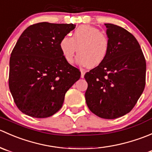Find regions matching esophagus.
<instances>
[{"label":"esophagus","instance_id":"1","mask_svg":"<svg viewBox=\"0 0 152 152\" xmlns=\"http://www.w3.org/2000/svg\"><path fill=\"white\" fill-rule=\"evenodd\" d=\"M85 71H84V70H81V78H84V76H85Z\"/></svg>","mask_w":152,"mask_h":152}]
</instances>
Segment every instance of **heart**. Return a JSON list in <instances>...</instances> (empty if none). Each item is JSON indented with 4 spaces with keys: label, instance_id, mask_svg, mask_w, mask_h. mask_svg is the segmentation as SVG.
<instances>
[{
    "label": "heart",
    "instance_id": "1",
    "mask_svg": "<svg viewBox=\"0 0 152 152\" xmlns=\"http://www.w3.org/2000/svg\"><path fill=\"white\" fill-rule=\"evenodd\" d=\"M59 48L65 60L71 63L77 53V63L95 67L103 63L110 48V39L96 27L82 25L72 33L71 37L65 36L59 42Z\"/></svg>",
    "mask_w": 152,
    "mask_h": 152
}]
</instances>
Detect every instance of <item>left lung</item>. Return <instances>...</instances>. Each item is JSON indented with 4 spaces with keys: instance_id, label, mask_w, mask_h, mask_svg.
<instances>
[{
    "instance_id": "obj_1",
    "label": "left lung",
    "mask_w": 152,
    "mask_h": 152,
    "mask_svg": "<svg viewBox=\"0 0 152 152\" xmlns=\"http://www.w3.org/2000/svg\"><path fill=\"white\" fill-rule=\"evenodd\" d=\"M110 48L103 63L85 73V99L99 117L115 119L129 113L143 92L146 64L131 33L118 26L104 24Z\"/></svg>"
}]
</instances>
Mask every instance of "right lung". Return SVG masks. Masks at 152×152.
I'll list each match as a JSON object with an SVG mask.
<instances>
[{"label":"right lung","mask_w":152,"mask_h":152,"mask_svg":"<svg viewBox=\"0 0 152 152\" xmlns=\"http://www.w3.org/2000/svg\"><path fill=\"white\" fill-rule=\"evenodd\" d=\"M75 28L72 23H39L19 37L11 53L9 86L23 113L44 118L62 108L65 93L81 76L59 48L61 39Z\"/></svg>","instance_id":"obj_1"}]
</instances>
